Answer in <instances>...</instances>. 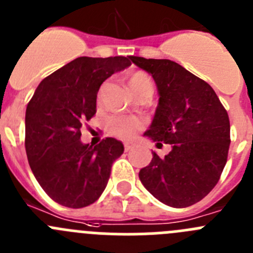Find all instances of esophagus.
<instances>
[{"label": "esophagus", "instance_id": "34e87169", "mask_svg": "<svg viewBox=\"0 0 253 253\" xmlns=\"http://www.w3.org/2000/svg\"><path fill=\"white\" fill-rule=\"evenodd\" d=\"M134 147H135V144H134L133 142L125 143V144H124V149H125V152H129V150H131V149H133Z\"/></svg>", "mask_w": 253, "mask_h": 253}]
</instances>
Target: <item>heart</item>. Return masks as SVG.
<instances>
[{
    "label": "heart",
    "instance_id": "1",
    "mask_svg": "<svg viewBox=\"0 0 253 253\" xmlns=\"http://www.w3.org/2000/svg\"><path fill=\"white\" fill-rule=\"evenodd\" d=\"M128 84L129 87L135 94L142 87L152 86V81H150L149 76L145 73L136 71V73L129 75ZM142 120L135 117H113L106 123L108 130L113 135L118 136L120 139H131L134 134L142 128Z\"/></svg>",
    "mask_w": 253,
    "mask_h": 253
}]
</instances>
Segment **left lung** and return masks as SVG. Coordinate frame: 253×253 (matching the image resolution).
<instances>
[{
    "mask_svg": "<svg viewBox=\"0 0 253 253\" xmlns=\"http://www.w3.org/2000/svg\"><path fill=\"white\" fill-rule=\"evenodd\" d=\"M129 57L152 75L159 94L144 136L172 147L164 158L153 152L139 179L164 205L189 207L214 188L226 166L231 143L228 114L211 85L177 62Z\"/></svg>",
    "mask_w": 253,
    "mask_h": 253,
    "instance_id": "left-lung-1",
    "label": "left lung"
}]
</instances>
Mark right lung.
Segmentation results:
<instances>
[{
	"instance_id": "1",
	"label": "right lung",
	"mask_w": 253,
	"mask_h": 253,
	"mask_svg": "<svg viewBox=\"0 0 253 253\" xmlns=\"http://www.w3.org/2000/svg\"><path fill=\"white\" fill-rule=\"evenodd\" d=\"M130 57L81 56L37 86L25 118V148L35 178L59 205L83 208L98 201L111 166L124 152L122 142L81 143V126L96 113L101 84L130 66Z\"/></svg>"
}]
</instances>
